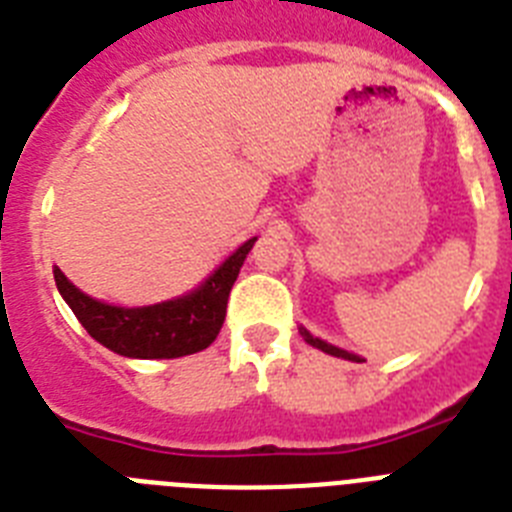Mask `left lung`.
Instances as JSON below:
<instances>
[{
    "instance_id": "1",
    "label": "left lung",
    "mask_w": 512,
    "mask_h": 512,
    "mask_svg": "<svg viewBox=\"0 0 512 512\" xmlns=\"http://www.w3.org/2000/svg\"><path fill=\"white\" fill-rule=\"evenodd\" d=\"M300 334H303V339L310 344V347L321 349V352H326V355L342 357V360H352V362H362L360 357L352 355V352H347V349H339V347H334V344H326V342H323V339H316V336H310L305 329H300Z\"/></svg>"
}]
</instances>
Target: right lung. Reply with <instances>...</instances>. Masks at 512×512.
Instances as JSON below:
<instances>
[{
    "mask_svg": "<svg viewBox=\"0 0 512 512\" xmlns=\"http://www.w3.org/2000/svg\"><path fill=\"white\" fill-rule=\"evenodd\" d=\"M256 238L246 240L225 264L191 295L147 308H119L98 303L69 282L61 269H54L56 287L67 300L77 321L95 342L116 355L142 360H170L202 352L217 339L227 313V298L233 290L240 266Z\"/></svg>",
    "mask_w": 512,
    "mask_h": 512,
    "instance_id": "add662e5",
    "label": "right lung"
}]
</instances>
